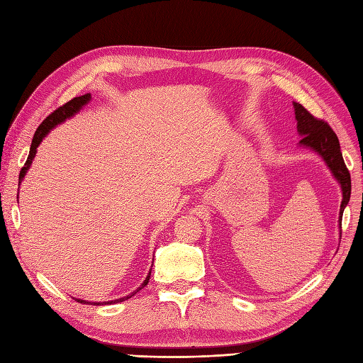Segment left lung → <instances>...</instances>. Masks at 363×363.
I'll use <instances>...</instances> for the list:
<instances>
[{"instance_id":"left-lung-1","label":"left lung","mask_w":363,"mask_h":363,"mask_svg":"<svg viewBox=\"0 0 363 363\" xmlns=\"http://www.w3.org/2000/svg\"><path fill=\"white\" fill-rule=\"evenodd\" d=\"M294 113L296 121V133L301 136L300 147L309 148L318 156L323 159L328 171L332 172L333 179L339 183L340 192H342V201H340L339 208V230H340V221H342L344 208L347 207L351 195V177L350 172L345 167L342 152H340L339 140L335 135V131L330 128L327 123L321 119H316L312 116L306 108L294 101Z\"/></svg>"}]
</instances>
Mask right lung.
Returning a JSON list of instances; mask_svg holds the SVG:
<instances>
[{
	"label": "right lung",
	"mask_w": 363,
	"mask_h": 363,
	"mask_svg": "<svg viewBox=\"0 0 363 363\" xmlns=\"http://www.w3.org/2000/svg\"><path fill=\"white\" fill-rule=\"evenodd\" d=\"M91 100H92L91 94H84V95H82V96H75V98H72L71 101H68L67 104H63L62 107L57 108V111H54L50 116H47L45 119H43V123L38 127L35 136H33L31 145H30V155H28V157H27V162H26V164H24V168L21 169V172H19V184L23 183L27 171L30 169L31 163H33V159H35L36 152H38V147L40 145V142H42L43 139H45V136L50 133V131H51L52 128H56L57 125H60L62 123H65V121H67V119H71L74 115L79 113V112L82 111V108H83L87 103H89ZM18 194H19V192H18ZM18 199H19V196H18ZM151 268H152V265H151ZM150 276H151V269H150V272H148V276L145 277L144 283H142L136 291H133L131 294L123 296V298H116V300H111V301H103V303L86 301V300H79V298H75V300L80 301V303H86V304H94V306H100V304H115V303L125 301V300L131 298V296H133L136 292H139L140 289H144V288L147 286L148 280H150Z\"/></svg>",
	"instance_id": "right-lung-1"
}]
</instances>
